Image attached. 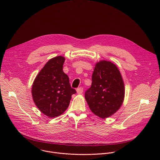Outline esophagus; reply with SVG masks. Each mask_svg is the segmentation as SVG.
<instances>
[{"label": "esophagus", "mask_w": 160, "mask_h": 160, "mask_svg": "<svg viewBox=\"0 0 160 160\" xmlns=\"http://www.w3.org/2000/svg\"><path fill=\"white\" fill-rule=\"evenodd\" d=\"M83 91V89L82 87H79V88H78L77 89V93L79 94H82Z\"/></svg>", "instance_id": "1"}]
</instances>
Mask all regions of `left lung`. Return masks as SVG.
<instances>
[{"label":"left lung","mask_w":160,"mask_h":160,"mask_svg":"<svg viewBox=\"0 0 160 160\" xmlns=\"http://www.w3.org/2000/svg\"><path fill=\"white\" fill-rule=\"evenodd\" d=\"M124 96V83L117 66L105 60L97 62L92 85L85 93L90 110L102 119L109 117L121 107Z\"/></svg>","instance_id":"obj_1"}]
</instances>
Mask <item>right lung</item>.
I'll return each mask as SVG.
<instances>
[{"label": "right lung", "mask_w": 160, "mask_h": 160, "mask_svg": "<svg viewBox=\"0 0 160 160\" xmlns=\"http://www.w3.org/2000/svg\"><path fill=\"white\" fill-rule=\"evenodd\" d=\"M65 58L51 59L36 77L32 88L33 101L39 110L50 118L62 114L77 92L72 88L68 76L63 72Z\"/></svg>", "instance_id": "add662e5"}]
</instances>
